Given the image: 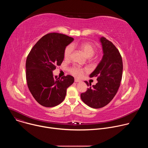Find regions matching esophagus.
Segmentation results:
<instances>
[{
    "mask_svg": "<svg viewBox=\"0 0 148 148\" xmlns=\"http://www.w3.org/2000/svg\"><path fill=\"white\" fill-rule=\"evenodd\" d=\"M74 81H75V82H80L81 81L80 79H77V78H75Z\"/></svg>",
    "mask_w": 148,
    "mask_h": 148,
    "instance_id": "obj_1",
    "label": "esophagus"
}]
</instances>
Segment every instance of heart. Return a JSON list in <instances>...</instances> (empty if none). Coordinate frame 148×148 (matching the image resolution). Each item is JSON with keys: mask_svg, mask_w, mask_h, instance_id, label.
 <instances>
[{"mask_svg": "<svg viewBox=\"0 0 148 148\" xmlns=\"http://www.w3.org/2000/svg\"><path fill=\"white\" fill-rule=\"evenodd\" d=\"M79 48L84 53V54H85V56L87 57H91L92 56H93L97 50L96 47L92 44L90 43H82L79 46ZM72 52H73V47L71 46H67L65 49L64 54V57L65 60H67L70 58ZM70 72L74 76L77 77H80L84 72V69H81L78 67L74 66L70 69Z\"/></svg>", "mask_w": 148, "mask_h": 148, "instance_id": "heart-1", "label": "heart"}]
</instances>
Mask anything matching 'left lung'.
Returning a JSON list of instances; mask_svg holds the SVG:
<instances>
[{
  "instance_id": "1",
  "label": "left lung",
  "mask_w": 148,
  "mask_h": 148,
  "mask_svg": "<svg viewBox=\"0 0 148 148\" xmlns=\"http://www.w3.org/2000/svg\"><path fill=\"white\" fill-rule=\"evenodd\" d=\"M103 56L102 60L90 77H97L98 82L84 81L90 88L81 94L82 101L93 108H100L109 103L116 95L122 79L123 64L122 57L111 41L105 37L99 38Z\"/></svg>"
}]
</instances>
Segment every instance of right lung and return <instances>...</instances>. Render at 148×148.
<instances>
[{"label":"right lung","mask_w":148,"mask_h":148,"mask_svg":"<svg viewBox=\"0 0 148 148\" xmlns=\"http://www.w3.org/2000/svg\"><path fill=\"white\" fill-rule=\"evenodd\" d=\"M74 38L57 33L47 34L33 46L26 60L28 88L36 101L45 107H53L64 101L67 89L73 84L70 75L61 78L53 71L60 66L66 47Z\"/></svg>","instance_id":"obj_1"}]
</instances>
